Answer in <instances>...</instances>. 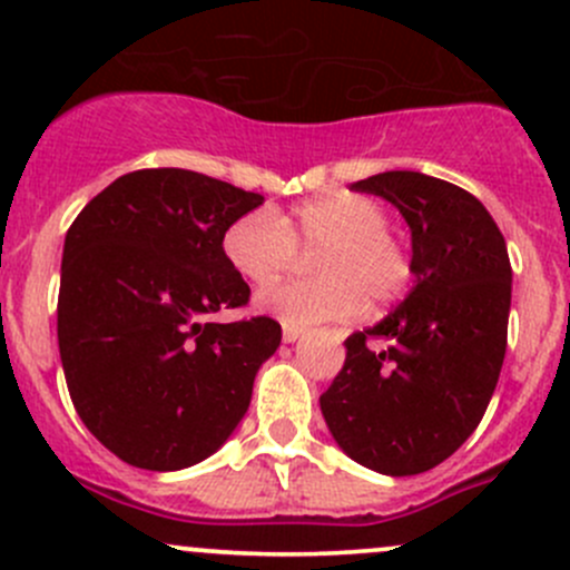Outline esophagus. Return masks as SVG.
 Segmentation results:
<instances>
[{"label":"esophagus","instance_id":"1","mask_svg":"<svg viewBox=\"0 0 570 570\" xmlns=\"http://www.w3.org/2000/svg\"><path fill=\"white\" fill-rule=\"evenodd\" d=\"M303 336V327H297V325H284V342L286 344H292V342H297V338Z\"/></svg>","mask_w":570,"mask_h":570}]
</instances>
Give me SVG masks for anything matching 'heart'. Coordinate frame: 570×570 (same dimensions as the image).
I'll list each match as a JSON object with an SVG mask.
<instances>
[{
    "mask_svg": "<svg viewBox=\"0 0 570 570\" xmlns=\"http://www.w3.org/2000/svg\"><path fill=\"white\" fill-rule=\"evenodd\" d=\"M297 248L317 250V278L286 281L258 295V308L286 325L347 320L364 308L389 306L407 292L413 264L389 232V215L377 200L355 193H331L306 200L289 215L253 209L223 234L228 264L256 286L278 281L297 262Z\"/></svg>",
    "mask_w": 570,
    "mask_h": 570,
    "instance_id": "heart-1",
    "label": "heart"
}]
</instances>
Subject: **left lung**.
<instances>
[{"label": "left lung", "mask_w": 570, "mask_h": 570, "mask_svg": "<svg viewBox=\"0 0 570 570\" xmlns=\"http://www.w3.org/2000/svg\"><path fill=\"white\" fill-rule=\"evenodd\" d=\"M350 189L400 209L416 281L386 320L347 336L322 416L355 463L422 474L474 433L497 389L513 289L508 245L485 206L444 178L386 170ZM375 337L387 347L370 351Z\"/></svg>", "instance_id": "left-lung-1"}]
</instances>
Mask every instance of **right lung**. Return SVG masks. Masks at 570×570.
I'll return each mask as SVG.
<instances>
[{
    "mask_svg": "<svg viewBox=\"0 0 570 570\" xmlns=\"http://www.w3.org/2000/svg\"><path fill=\"white\" fill-rule=\"evenodd\" d=\"M262 200L195 170L148 168L115 178L68 228L57 297L62 372L85 428L124 463H200L248 411L281 325L212 314L248 303L223 234Z\"/></svg>",
    "mask_w": 570,
    "mask_h": 570,
    "instance_id": "add662e5",
    "label": "right lung"
}]
</instances>
